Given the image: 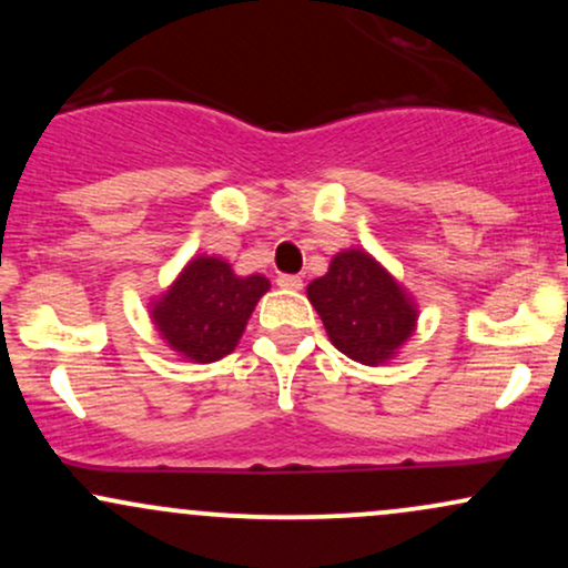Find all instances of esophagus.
<instances>
[{
    "mask_svg": "<svg viewBox=\"0 0 568 568\" xmlns=\"http://www.w3.org/2000/svg\"><path fill=\"white\" fill-rule=\"evenodd\" d=\"M277 285H280V288H285V291H302L304 288V280L298 277V275H280L277 277Z\"/></svg>",
    "mask_w": 568,
    "mask_h": 568,
    "instance_id": "34e87169",
    "label": "esophagus"
}]
</instances>
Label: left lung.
<instances>
[{"instance_id":"8db88e82","label":"left lung","mask_w":568,"mask_h":568,"mask_svg":"<svg viewBox=\"0 0 568 568\" xmlns=\"http://www.w3.org/2000/svg\"><path fill=\"white\" fill-rule=\"evenodd\" d=\"M306 298L331 344L363 366L395 361L419 321L414 296L363 247L338 251L328 272L306 285Z\"/></svg>"}]
</instances>
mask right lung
<instances>
[{
    "mask_svg": "<svg viewBox=\"0 0 568 568\" xmlns=\"http://www.w3.org/2000/svg\"><path fill=\"white\" fill-rule=\"evenodd\" d=\"M266 291L264 275H234L230 262L200 253L149 302V315L175 355L189 363H216L237 347Z\"/></svg>",
    "mask_w": 568,
    "mask_h": 568,
    "instance_id": "1",
    "label": "right lung"
}]
</instances>
